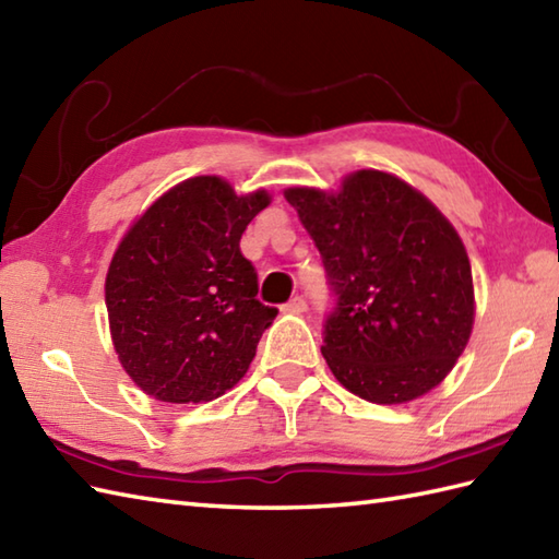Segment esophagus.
Returning a JSON list of instances; mask_svg holds the SVG:
<instances>
[{"label": "esophagus", "mask_w": 559, "mask_h": 559, "mask_svg": "<svg viewBox=\"0 0 559 559\" xmlns=\"http://www.w3.org/2000/svg\"><path fill=\"white\" fill-rule=\"evenodd\" d=\"M283 310H286V312H293V314H300V312H305V310H307V300L302 298V295H295V298H293L286 307H283Z\"/></svg>", "instance_id": "esophagus-1"}]
</instances>
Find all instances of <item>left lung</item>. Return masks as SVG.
Wrapping results in <instances>:
<instances>
[{
    "instance_id": "1",
    "label": "left lung",
    "mask_w": 559,
    "mask_h": 559,
    "mask_svg": "<svg viewBox=\"0 0 559 559\" xmlns=\"http://www.w3.org/2000/svg\"><path fill=\"white\" fill-rule=\"evenodd\" d=\"M288 204L310 233L334 310L322 355L338 382L372 403H406L451 372L473 329L466 247L418 189L358 170L338 194L290 187Z\"/></svg>"
}]
</instances>
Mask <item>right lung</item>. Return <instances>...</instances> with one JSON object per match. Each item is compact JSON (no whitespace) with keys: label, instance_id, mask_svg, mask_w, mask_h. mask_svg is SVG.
Instances as JSON below:
<instances>
[{"label":"right lung","instance_id":"add662e5","mask_svg":"<svg viewBox=\"0 0 559 559\" xmlns=\"http://www.w3.org/2000/svg\"><path fill=\"white\" fill-rule=\"evenodd\" d=\"M266 192L204 175L165 192L117 247L105 278L115 350L148 396L213 401L245 377L276 307L257 300L240 237Z\"/></svg>","mask_w":559,"mask_h":559}]
</instances>
